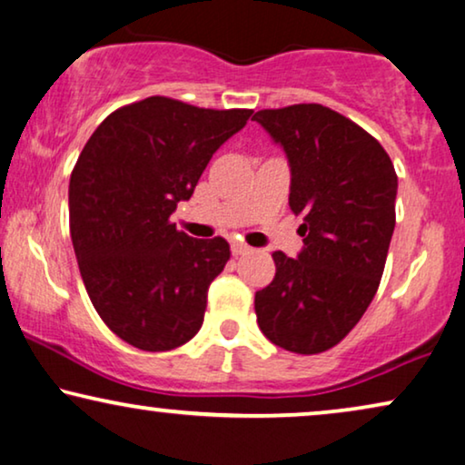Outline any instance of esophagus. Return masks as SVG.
Masks as SVG:
<instances>
[{
  "instance_id": "obj_1",
  "label": "esophagus",
  "mask_w": 465,
  "mask_h": 465,
  "mask_svg": "<svg viewBox=\"0 0 465 465\" xmlns=\"http://www.w3.org/2000/svg\"><path fill=\"white\" fill-rule=\"evenodd\" d=\"M252 248L248 246V244H244V242H232V252L235 254V257H240V254H246V252H251Z\"/></svg>"
}]
</instances>
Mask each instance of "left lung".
<instances>
[{
    "label": "left lung",
    "mask_w": 465,
    "mask_h": 465,
    "mask_svg": "<svg viewBox=\"0 0 465 465\" xmlns=\"http://www.w3.org/2000/svg\"><path fill=\"white\" fill-rule=\"evenodd\" d=\"M291 166L289 204L303 214L297 259L272 254L276 276L254 295L259 329L295 354L337 345L381 282L396 225L398 176L377 139L318 103L252 115Z\"/></svg>",
    "instance_id": "obj_1"
}]
</instances>
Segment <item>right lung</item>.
<instances>
[{"label": "right lung", "instance_id": "1", "mask_svg": "<svg viewBox=\"0 0 465 465\" xmlns=\"http://www.w3.org/2000/svg\"><path fill=\"white\" fill-rule=\"evenodd\" d=\"M251 114L149 96L104 117L77 158L69 181L77 265L103 322L134 348L174 350L204 322L230 244L189 238L170 214Z\"/></svg>", "mask_w": 465, "mask_h": 465}]
</instances>
